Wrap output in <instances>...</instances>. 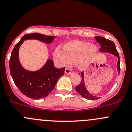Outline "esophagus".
<instances>
[{"instance_id": "esophagus-1", "label": "esophagus", "mask_w": 132, "mask_h": 132, "mask_svg": "<svg viewBox=\"0 0 132 132\" xmlns=\"http://www.w3.org/2000/svg\"><path fill=\"white\" fill-rule=\"evenodd\" d=\"M65 73L66 74H67V75H70V74L71 73L70 69L67 68V69H65Z\"/></svg>"}]
</instances>
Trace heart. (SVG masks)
Listing matches in <instances>:
<instances>
[{
  "label": "heart",
  "instance_id": "1",
  "mask_svg": "<svg viewBox=\"0 0 132 132\" xmlns=\"http://www.w3.org/2000/svg\"><path fill=\"white\" fill-rule=\"evenodd\" d=\"M63 48L64 51L59 47L55 50L54 57L57 63L60 66H65L72 62H77L80 69L88 66L98 51L97 45L84 41L68 43Z\"/></svg>",
  "mask_w": 132,
  "mask_h": 132
}]
</instances>
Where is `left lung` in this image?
<instances>
[{"instance_id":"obj_1","label":"left lung","mask_w":132,"mask_h":132,"mask_svg":"<svg viewBox=\"0 0 132 132\" xmlns=\"http://www.w3.org/2000/svg\"><path fill=\"white\" fill-rule=\"evenodd\" d=\"M95 38L96 39V41L99 43L100 45V51L101 52H106L109 53V54H113V55L116 56L118 58V62L117 63V70L118 72V75H119L120 71V57L119 54H118L117 50L116 49V47H115V44L113 42L108 40L106 38L103 37H95ZM81 75H82V80H81L80 83L78 86L75 87V90L82 97H84L86 99L88 100H97V99L100 98V97H95V96L92 95L91 94H90L89 92L87 90L86 88L85 82H84V72L81 73Z\"/></svg>"}]
</instances>
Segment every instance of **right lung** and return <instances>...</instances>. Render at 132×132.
<instances>
[{
	"instance_id": "obj_1",
	"label": "right lung",
	"mask_w": 132,
	"mask_h": 132,
	"mask_svg": "<svg viewBox=\"0 0 132 132\" xmlns=\"http://www.w3.org/2000/svg\"><path fill=\"white\" fill-rule=\"evenodd\" d=\"M55 36L38 33L27 34L22 37L12 52L9 61L10 72L13 80L20 91L32 99H40L48 96L54 89L56 83L64 75L65 67L57 69L51 59H48L41 69L37 71L25 69L19 61V50L26 40H37L45 44L52 42Z\"/></svg>"
}]
</instances>
